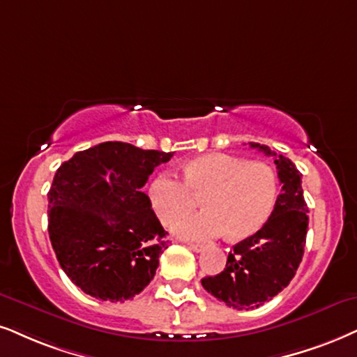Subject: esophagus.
Masks as SVG:
<instances>
[{"mask_svg":"<svg viewBox=\"0 0 357 357\" xmlns=\"http://www.w3.org/2000/svg\"><path fill=\"white\" fill-rule=\"evenodd\" d=\"M188 247L194 252H202L204 250V245H201V243H188Z\"/></svg>","mask_w":357,"mask_h":357,"instance_id":"34e87169","label":"esophagus"}]
</instances>
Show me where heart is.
<instances>
[{"label":"heart","instance_id":"1","mask_svg":"<svg viewBox=\"0 0 357 357\" xmlns=\"http://www.w3.org/2000/svg\"><path fill=\"white\" fill-rule=\"evenodd\" d=\"M184 184L173 174L150 184L153 211L165 225L174 224L201 197L206 211L179 220L174 234L188 241H207L227 232L231 238L254 236L272 215L278 196L277 174L261 161L227 153L192 158L183 169Z\"/></svg>","mask_w":357,"mask_h":357}]
</instances>
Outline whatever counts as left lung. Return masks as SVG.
Instances as JSON below:
<instances>
[{"mask_svg": "<svg viewBox=\"0 0 357 357\" xmlns=\"http://www.w3.org/2000/svg\"><path fill=\"white\" fill-rule=\"evenodd\" d=\"M249 145L275 156L282 192L264 227L232 247L222 272L201 280L204 290L236 310L259 308L288 287L303 257L308 231L300 171L291 160L268 146Z\"/></svg>", "mask_w": 357, "mask_h": 357, "instance_id": "1", "label": "left lung"}]
</instances>
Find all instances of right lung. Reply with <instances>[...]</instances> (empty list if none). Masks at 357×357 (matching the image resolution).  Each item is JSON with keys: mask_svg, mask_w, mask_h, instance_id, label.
I'll return each mask as SVG.
<instances>
[{"mask_svg": "<svg viewBox=\"0 0 357 357\" xmlns=\"http://www.w3.org/2000/svg\"><path fill=\"white\" fill-rule=\"evenodd\" d=\"M173 153L105 142L59 166L49 199V238L67 277L97 300L143 291L168 249L142 188Z\"/></svg>", "mask_w": 357, "mask_h": 357, "instance_id": "right-lung-1", "label": "right lung"}]
</instances>
